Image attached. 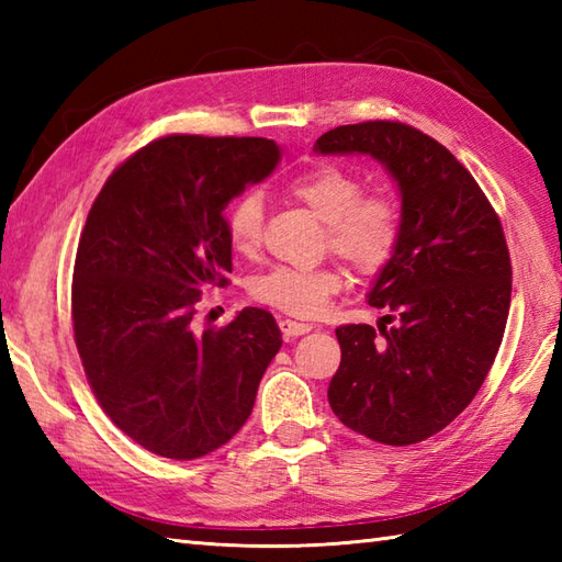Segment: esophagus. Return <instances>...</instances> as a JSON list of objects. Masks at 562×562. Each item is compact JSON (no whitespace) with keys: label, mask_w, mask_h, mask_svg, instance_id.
Returning <instances> with one entry per match:
<instances>
[{"label":"esophagus","mask_w":562,"mask_h":562,"mask_svg":"<svg viewBox=\"0 0 562 562\" xmlns=\"http://www.w3.org/2000/svg\"><path fill=\"white\" fill-rule=\"evenodd\" d=\"M312 328H314L312 324H302V321H294V318H282V321H280L282 336H288V338L304 336V333H308Z\"/></svg>","instance_id":"esophagus-1"}]
</instances>
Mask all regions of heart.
Here are the masks:
<instances>
[{"mask_svg":"<svg viewBox=\"0 0 562 562\" xmlns=\"http://www.w3.org/2000/svg\"><path fill=\"white\" fill-rule=\"evenodd\" d=\"M288 195L326 222L324 250L340 258L357 274H376L398 254L403 212L389 193H362V178L338 164H318L284 186ZM224 236L234 254L250 258L262 246V195L246 190L224 214ZM336 266H278L248 282L254 302L292 316H316L340 292Z\"/></svg>","mask_w":562,"mask_h":562,"instance_id":"obj_1","label":"heart"}]
</instances>
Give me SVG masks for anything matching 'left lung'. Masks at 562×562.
<instances>
[{"label":"left lung","mask_w":562,"mask_h":562,"mask_svg":"<svg viewBox=\"0 0 562 562\" xmlns=\"http://www.w3.org/2000/svg\"><path fill=\"white\" fill-rule=\"evenodd\" d=\"M314 149L372 154L403 195L398 254L369 292L386 316L376 328H336L330 408L379 445H417L465 411L503 342L512 300L503 222L465 166L413 125H340Z\"/></svg>","instance_id":"1"}]
</instances>
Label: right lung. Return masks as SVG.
Listing matches in <instances>:
<instances>
[{"label": "right lung", "mask_w": 562, "mask_h": 562, "mask_svg": "<svg viewBox=\"0 0 562 562\" xmlns=\"http://www.w3.org/2000/svg\"><path fill=\"white\" fill-rule=\"evenodd\" d=\"M278 159L266 137L166 135L117 166L89 210L71 274L77 352L103 413L159 457L226 445L282 345L256 306L195 330L202 294L229 284L224 210Z\"/></svg>", "instance_id": "add662e5"}]
</instances>
